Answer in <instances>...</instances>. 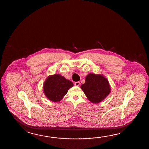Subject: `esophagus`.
<instances>
[{"label": "esophagus", "instance_id": "esophagus-1", "mask_svg": "<svg viewBox=\"0 0 149 149\" xmlns=\"http://www.w3.org/2000/svg\"><path fill=\"white\" fill-rule=\"evenodd\" d=\"M74 85H75L76 86H80V82L79 81L75 82L74 83Z\"/></svg>", "mask_w": 149, "mask_h": 149}]
</instances>
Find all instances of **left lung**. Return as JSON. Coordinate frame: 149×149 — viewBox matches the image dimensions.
<instances>
[{"instance_id":"left-lung-1","label":"left lung","mask_w":149,"mask_h":149,"mask_svg":"<svg viewBox=\"0 0 149 149\" xmlns=\"http://www.w3.org/2000/svg\"><path fill=\"white\" fill-rule=\"evenodd\" d=\"M87 98L92 103L98 104L103 101L111 92V87L108 79L101 74H88L85 78V83L81 86Z\"/></svg>"}]
</instances>
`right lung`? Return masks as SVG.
Instances as JSON below:
<instances>
[{"mask_svg": "<svg viewBox=\"0 0 149 149\" xmlns=\"http://www.w3.org/2000/svg\"><path fill=\"white\" fill-rule=\"evenodd\" d=\"M73 86L72 81L57 74L46 78L43 85V91L48 99L52 102H57L63 99L68 90Z\"/></svg>", "mask_w": 149, "mask_h": 149, "instance_id": "right-lung-1", "label": "right lung"}]
</instances>
